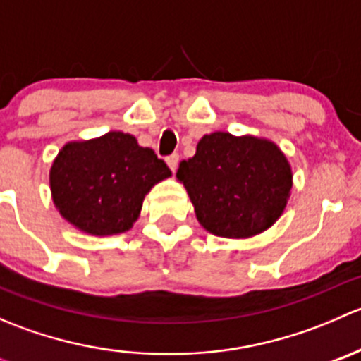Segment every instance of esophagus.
<instances>
[{
  "mask_svg": "<svg viewBox=\"0 0 361 361\" xmlns=\"http://www.w3.org/2000/svg\"><path fill=\"white\" fill-rule=\"evenodd\" d=\"M166 162H167V166H169V169L174 173V171H176V167H178V162H180V155H178V154L169 155V157L166 159Z\"/></svg>",
  "mask_w": 361,
  "mask_h": 361,
  "instance_id": "34e87169",
  "label": "esophagus"
}]
</instances>
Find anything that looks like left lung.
Wrapping results in <instances>:
<instances>
[{
    "label": "left lung",
    "mask_w": 361,
    "mask_h": 361,
    "mask_svg": "<svg viewBox=\"0 0 361 361\" xmlns=\"http://www.w3.org/2000/svg\"><path fill=\"white\" fill-rule=\"evenodd\" d=\"M176 178L187 188L199 224L218 238L246 239L267 231L285 211L292 167L264 137L206 134Z\"/></svg>",
    "instance_id": "1"
}]
</instances>
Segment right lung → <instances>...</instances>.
I'll list each match as a JSON object with an SVG mask.
<instances>
[{
  "instance_id": "1",
  "label": "right lung",
  "mask_w": 361,
  "mask_h": 361,
  "mask_svg": "<svg viewBox=\"0 0 361 361\" xmlns=\"http://www.w3.org/2000/svg\"><path fill=\"white\" fill-rule=\"evenodd\" d=\"M171 169L130 134L71 141L50 167V190L61 216L90 235L122 234L140 216L145 195Z\"/></svg>"
}]
</instances>
